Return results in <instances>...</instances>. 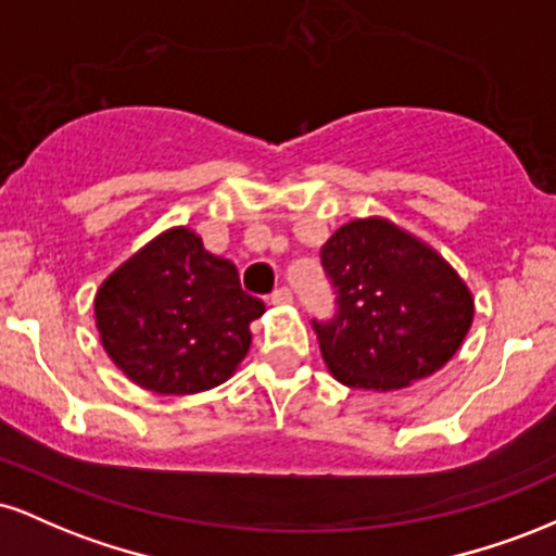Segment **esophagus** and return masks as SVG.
Returning <instances> with one entry per match:
<instances>
[{"label":"esophagus","instance_id":"esophagus-1","mask_svg":"<svg viewBox=\"0 0 556 556\" xmlns=\"http://www.w3.org/2000/svg\"><path fill=\"white\" fill-rule=\"evenodd\" d=\"M271 303H274V305H287V303H292L290 287H277V290L271 292Z\"/></svg>","mask_w":556,"mask_h":556}]
</instances>
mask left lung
Returning <instances> with one entry per match:
<instances>
[{
  "mask_svg": "<svg viewBox=\"0 0 556 556\" xmlns=\"http://www.w3.org/2000/svg\"><path fill=\"white\" fill-rule=\"evenodd\" d=\"M337 314L316 321L331 376L344 387L392 392L437 374L473 324L460 274L381 216L353 219L321 248Z\"/></svg>",
  "mask_w": 556,
  "mask_h": 556,
  "instance_id": "8db88e82",
  "label": "left lung"
}]
</instances>
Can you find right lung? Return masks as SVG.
<instances>
[{"instance_id":"1","label":"right lung","mask_w":556,"mask_h":556,"mask_svg":"<svg viewBox=\"0 0 556 556\" xmlns=\"http://www.w3.org/2000/svg\"><path fill=\"white\" fill-rule=\"evenodd\" d=\"M264 311L242 292L232 261L208 253L188 227L156 235L93 300L106 355L132 384L156 394H195L227 381Z\"/></svg>"}]
</instances>
